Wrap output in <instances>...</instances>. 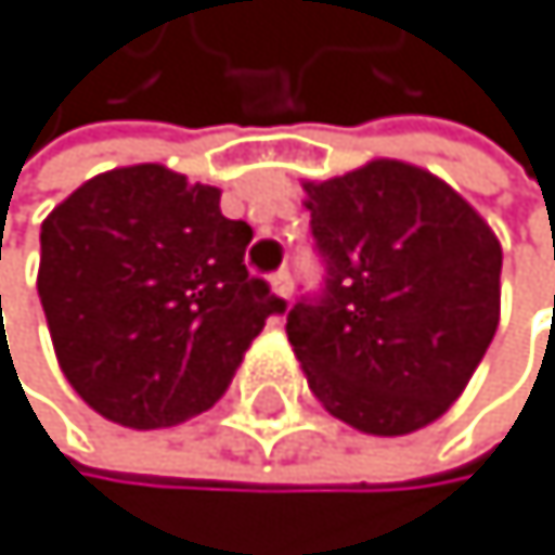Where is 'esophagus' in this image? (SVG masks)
<instances>
[{
  "label": "esophagus",
  "instance_id": "1",
  "mask_svg": "<svg viewBox=\"0 0 555 555\" xmlns=\"http://www.w3.org/2000/svg\"><path fill=\"white\" fill-rule=\"evenodd\" d=\"M271 288H274V295H281V298H292V292H295L292 271H278V274L271 278Z\"/></svg>",
  "mask_w": 555,
  "mask_h": 555
}]
</instances>
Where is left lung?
<instances>
[{"label":"left lung","instance_id":"left-lung-1","mask_svg":"<svg viewBox=\"0 0 555 555\" xmlns=\"http://www.w3.org/2000/svg\"><path fill=\"white\" fill-rule=\"evenodd\" d=\"M305 192L322 288L284 330L309 388L360 433H415L460 398L494 339L498 236L447 181L401 160Z\"/></svg>","mask_w":555,"mask_h":555}]
</instances>
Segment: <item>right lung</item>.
<instances>
[{
  "mask_svg": "<svg viewBox=\"0 0 555 555\" xmlns=\"http://www.w3.org/2000/svg\"><path fill=\"white\" fill-rule=\"evenodd\" d=\"M254 230L219 188L160 164L105 171L40 225L37 292L72 388L108 422L164 429L225 395L288 301L246 271Z\"/></svg>",
  "mask_w": 555,
  "mask_h": 555,
  "instance_id": "1",
  "label": "right lung"
}]
</instances>
